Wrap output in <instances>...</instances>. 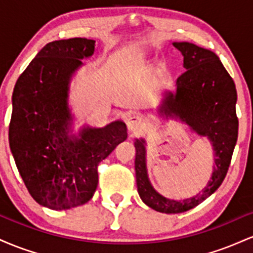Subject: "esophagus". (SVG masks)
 I'll return each instance as SVG.
<instances>
[{"instance_id": "esophagus-1", "label": "esophagus", "mask_w": 253, "mask_h": 253, "mask_svg": "<svg viewBox=\"0 0 253 253\" xmlns=\"http://www.w3.org/2000/svg\"><path fill=\"white\" fill-rule=\"evenodd\" d=\"M126 124H127V127H128L129 130H138L144 125V119L141 115L133 114V115H129V117L127 118Z\"/></svg>"}]
</instances>
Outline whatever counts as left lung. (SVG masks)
Here are the masks:
<instances>
[{
  "label": "left lung",
  "instance_id": "left-lung-1",
  "mask_svg": "<svg viewBox=\"0 0 253 253\" xmlns=\"http://www.w3.org/2000/svg\"><path fill=\"white\" fill-rule=\"evenodd\" d=\"M184 57L185 71L177 78V91L168 95L162 113H176L200 135L213 143L215 167L213 176L202 194L175 201L159 195L151 187L145 164L144 140L134 143L135 178L138 193L149 207L168 214L182 213L196 207L221 185L231 164L238 139L236 112L237 89L232 77L214 52L190 42H173Z\"/></svg>",
  "mask_w": 253,
  "mask_h": 253
}]
</instances>
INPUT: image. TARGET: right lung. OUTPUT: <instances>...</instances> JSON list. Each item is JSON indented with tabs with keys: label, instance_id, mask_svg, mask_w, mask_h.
<instances>
[{
	"label": "right lung",
	"instance_id": "add662e5",
	"mask_svg": "<svg viewBox=\"0 0 253 253\" xmlns=\"http://www.w3.org/2000/svg\"><path fill=\"white\" fill-rule=\"evenodd\" d=\"M86 38L48 42L17 78L13 91L9 145L28 193L51 210L86 203L98 183L97 167L127 139L121 121L83 129L69 139V81L81 59L94 53Z\"/></svg>",
	"mask_w": 253,
	"mask_h": 253
}]
</instances>
